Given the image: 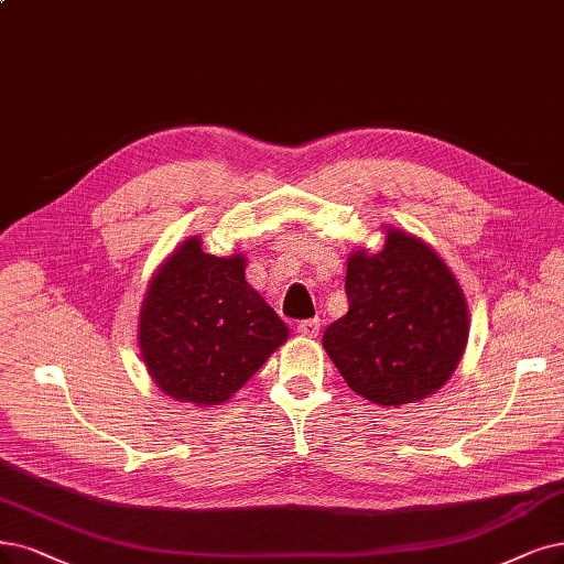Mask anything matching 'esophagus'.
<instances>
[{
    "instance_id": "obj_1",
    "label": "esophagus",
    "mask_w": 564,
    "mask_h": 564,
    "mask_svg": "<svg viewBox=\"0 0 564 564\" xmlns=\"http://www.w3.org/2000/svg\"><path fill=\"white\" fill-rule=\"evenodd\" d=\"M297 332L306 339H316L318 332H321V321L318 318H311V321H302L297 323Z\"/></svg>"
}]
</instances>
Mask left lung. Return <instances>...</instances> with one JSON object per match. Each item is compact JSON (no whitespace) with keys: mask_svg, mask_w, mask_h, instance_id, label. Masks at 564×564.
I'll return each mask as SVG.
<instances>
[{"mask_svg":"<svg viewBox=\"0 0 564 564\" xmlns=\"http://www.w3.org/2000/svg\"><path fill=\"white\" fill-rule=\"evenodd\" d=\"M377 253L350 250L348 314L323 348L348 388L383 409L423 402L446 386L469 339V306L436 250L400 227H383Z\"/></svg>","mask_w":564,"mask_h":564,"instance_id":"8db88e82","label":"left lung"}]
</instances>
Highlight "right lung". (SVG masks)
Listing matches in <instances>:
<instances>
[{"label":"right lung","instance_id":"add662e5","mask_svg":"<svg viewBox=\"0 0 564 564\" xmlns=\"http://www.w3.org/2000/svg\"><path fill=\"white\" fill-rule=\"evenodd\" d=\"M246 256L183 239L145 288L137 339L155 386L176 402L220 406L288 339V325L246 281Z\"/></svg>","mask_w":564,"mask_h":564}]
</instances>
